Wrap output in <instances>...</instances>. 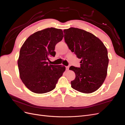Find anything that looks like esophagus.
Segmentation results:
<instances>
[{
  "instance_id": "obj_1",
  "label": "esophagus",
  "mask_w": 125,
  "mask_h": 125,
  "mask_svg": "<svg viewBox=\"0 0 125 125\" xmlns=\"http://www.w3.org/2000/svg\"><path fill=\"white\" fill-rule=\"evenodd\" d=\"M66 70H68L69 67V66H66Z\"/></svg>"
}]
</instances>
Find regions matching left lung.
Returning a JSON list of instances; mask_svg holds the SVG:
<instances>
[{
    "mask_svg": "<svg viewBox=\"0 0 125 125\" xmlns=\"http://www.w3.org/2000/svg\"><path fill=\"white\" fill-rule=\"evenodd\" d=\"M63 33L69 50L81 59L80 68H69L75 74L71 87L84 93L95 92L107 75L109 59L106 47L98 37L83 30L70 28L64 30Z\"/></svg>",
    "mask_w": 125,
    "mask_h": 125,
    "instance_id": "left-lung-1",
    "label": "left lung"
}]
</instances>
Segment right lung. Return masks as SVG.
<instances>
[{
  "label": "right lung",
  "mask_w": 125,
  "mask_h": 125,
  "mask_svg": "<svg viewBox=\"0 0 125 125\" xmlns=\"http://www.w3.org/2000/svg\"><path fill=\"white\" fill-rule=\"evenodd\" d=\"M63 37L62 29L47 28L30 35L20 49L18 65L20 77L26 88L38 94L54 90L66 68L49 65L50 57L55 56L56 44Z\"/></svg>",
  "instance_id": "right-lung-1"
}]
</instances>
